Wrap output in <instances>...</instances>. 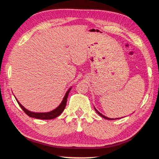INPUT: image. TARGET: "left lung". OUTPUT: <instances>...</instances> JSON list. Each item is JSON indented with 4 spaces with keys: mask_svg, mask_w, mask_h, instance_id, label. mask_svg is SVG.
<instances>
[{
    "mask_svg": "<svg viewBox=\"0 0 159 159\" xmlns=\"http://www.w3.org/2000/svg\"><path fill=\"white\" fill-rule=\"evenodd\" d=\"M94 109H95V110H96V112H97V114H98L99 115H100V116H102V118H104V119H107V120H114V119H110V118H107V117H106V116H104V115H102V114H101L100 112H99V111L97 110H96V109L94 107Z\"/></svg>",
    "mask_w": 159,
    "mask_h": 159,
    "instance_id": "left-lung-1",
    "label": "left lung"
}]
</instances>
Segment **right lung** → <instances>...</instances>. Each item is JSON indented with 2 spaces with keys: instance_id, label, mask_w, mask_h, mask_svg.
I'll use <instances>...</instances> for the list:
<instances>
[{
  "instance_id": "obj_1",
  "label": "right lung",
  "mask_w": 159,
  "mask_h": 159,
  "mask_svg": "<svg viewBox=\"0 0 159 159\" xmlns=\"http://www.w3.org/2000/svg\"><path fill=\"white\" fill-rule=\"evenodd\" d=\"M71 88H70L69 89L67 90V92H66V94H65L64 98L63 99V101H62L61 103L59 105V106L56 108L55 110H52L51 111H49V112H45V113H35V112H32V111H30L29 110H27V109L25 108L23 105H22L18 101V100L16 99V101L18 102V105H20V107L22 108V110H23L25 113L28 116H30V117H32V118H35V119H43V120H49V119H55V118L58 117L59 115H60L62 112H63V110H65V106H66V103H67V96L68 94H69L70 91L71 90Z\"/></svg>"
}]
</instances>
